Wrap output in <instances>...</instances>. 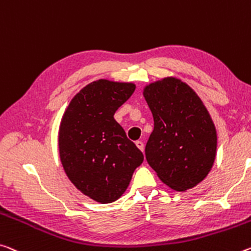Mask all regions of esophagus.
<instances>
[{
  "label": "esophagus",
  "instance_id": "1",
  "mask_svg": "<svg viewBox=\"0 0 251 251\" xmlns=\"http://www.w3.org/2000/svg\"><path fill=\"white\" fill-rule=\"evenodd\" d=\"M135 144H136V146L142 151V152H144V143H143L142 141H137Z\"/></svg>",
  "mask_w": 251,
  "mask_h": 251
}]
</instances>
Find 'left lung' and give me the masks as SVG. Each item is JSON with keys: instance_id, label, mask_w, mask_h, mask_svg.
I'll use <instances>...</instances> for the list:
<instances>
[{"instance_id": "1", "label": "left lung", "mask_w": 251, "mask_h": 251, "mask_svg": "<svg viewBox=\"0 0 251 251\" xmlns=\"http://www.w3.org/2000/svg\"><path fill=\"white\" fill-rule=\"evenodd\" d=\"M143 96L154 118L145 147L146 160L158 178L176 191L203 181L217 155V129L203 101L176 77L151 82Z\"/></svg>"}]
</instances>
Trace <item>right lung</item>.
I'll use <instances>...</instances> for the list:
<instances>
[{
  "mask_svg": "<svg viewBox=\"0 0 251 251\" xmlns=\"http://www.w3.org/2000/svg\"><path fill=\"white\" fill-rule=\"evenodd\" d=\"M133 82L99 79L75 95L59 127V155L71 183L99 203L118 200L144 160L114 119L135 90Z\"/></svg>",
  "mask_w": 251,
  "mask_h": 251,
  "instance_id": "add662e5",
  "label": "right lung"
}]
</instances>
